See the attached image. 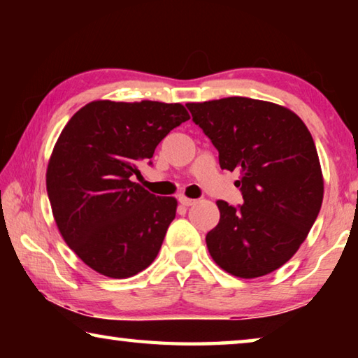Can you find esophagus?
Here are the masks:
<instances>
[{"label":"esophagus","instance_id":"obj_1","mask_svg":"<svg viewBox=\"0 0 358 358\" xmlns=\"http://www.w3.org/2000/svg\"><path fill=\"white\" fill-rule=\"evenodd\" d=\"M178 201H180L181 205H185V207H191V205L196 203V201H194V199H189V197H186V196H180Z\"/></svg>","mask_w":358,"mask_h":358}]
</instances>
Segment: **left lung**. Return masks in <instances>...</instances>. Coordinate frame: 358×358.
<instances>
[{"instance_id": "8db88e82", "label": "left lung", "mask_w": 358, "mask_h": 358, "mask_svg": "<svg viewBox=\"0 0 358 358\" xmlns=\"http://www.w3.org/2000/svg\"><path fill=\"white\" fill-rule=\"evenodd\" d=\"M186 107L220 153L221 169L240 172L243 205L216 202L220 222L205 238L210 256L238 278L271 273L299 251L322 205L311 132L273 102L234 96Z\"/></svg>"}]
</instances>
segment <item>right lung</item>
<instances>
[{
  "mask_svg": "<svg viewBox=\"0 0 358 358\" xmlns=\"http://www.w3.org/2000/svg\"><path fill=\"white\" fill-rule=\"evenodd\" d=\"M189 120L181 104L93 101L59 134L47 194L59 234L90 268L123 280L156 259L177 199L132 181L162 138Z\"/></svg>",
  "mask_w": 358,
  "mask_h": 358,
  "instance_id": "add662e5",
  "label": "right lung"
}]
</instances>
